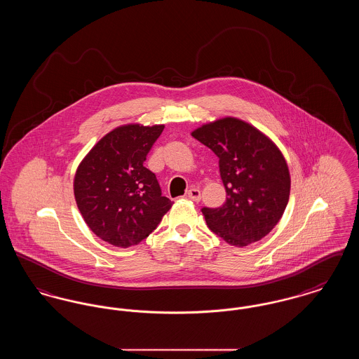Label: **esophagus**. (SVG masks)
Here are the masks:
<instances>
[{"mask_svg": "<svg viewBox=\"0 0 359 359\" xmlns=\"http://www.w3.org/2000/svg\"><path fill=\"white\" fill-rule=\"evenodd\" d=\"M187 196L194 202H199L201 201V191H199V188L188 189Z\"/></svg>", "mask_w": 359, "mask_h": 359, "instance_id": "esophagus-1", "label": "esophagus"}]
</instances>
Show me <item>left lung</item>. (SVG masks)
I'll list each match as a JSON object with an SVG mask.
<instances>
[{
  "label": "left lung",
  "mask_w": 359,
  "mask_h": 359,
  "mask_svg": "<svg viewBox=\"0 0 359 359\" xmlns=\"http://www.w3.org/2000/svg\"><path fill=\"white\" fill-rule=\"evenodd\" d=\"M192 137L218 156L226 188L221 207L202 208L208 229L238 248L264 238L290 199V171L278 148L252 125L231 117L203 125Z\"/></svg>",
  "instance_id": "1"
}]
</instances>
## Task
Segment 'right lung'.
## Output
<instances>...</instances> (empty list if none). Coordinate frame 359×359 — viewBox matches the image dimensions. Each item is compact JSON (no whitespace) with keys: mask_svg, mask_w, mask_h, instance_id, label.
<instances>
[{"mask_svg":"<svg viewBox=\"0 0 359 359\" xmlns=\"http://www.w3.org/2000/svg\"><path fill=\"white\" fill-rule=\"evenodd\" d=\"M164 125H126L107 133L81 163L74 194L91 231L129 248L147 238L172 202L161 195L154 172L144 167Z\"/></svg>","mask_w":359,"mask_h":359,"instance_id":"add662e5","label":"right lung"}]
</instances>
